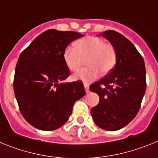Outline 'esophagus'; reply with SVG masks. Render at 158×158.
Segmentation results:
<instances>
[{"label": "esophagus", "instance_id": "obj_1", "mask_svg": "<svg viewBox=\"0 0 158 158\" xmlns=\"http://www.w3.org/2000/svg\"><path fill=\"white\" fill-rule=\"evenodd\" d=\"M84 88H85V90H86V93H88L89 92V84H87V83H84Z\"/></svg>", "mask_w": 158, "mask_h": 158}]
</instances>
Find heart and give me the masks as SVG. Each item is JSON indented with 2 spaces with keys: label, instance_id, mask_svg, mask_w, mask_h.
Returning <instances> with one entry per match:
<instances>
[{
  "label": "heart",
  "instance_id": "b5f03b06",
  "mask_svg": "<svg viewBox=\"0 0 158 158\" xmlns=\"http://www.w3.org/2000/svg\"><path fill=\"white\" fill-rule=\"evenodd\" d=\"M75 48L68 46L64 49L63 59L66 67L71 71L79 69L82 59H86L87 68L80 69L74 78L87 83L97 79L99 71L107 74L114 68L117 54L111 45L106 44L102 40L94 36H87L78 40Z\"/></svg>",
  "mask_w": 158,
  "mask_h": 158
}]
</instances>
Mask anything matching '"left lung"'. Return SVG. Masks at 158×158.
Listing matches in <instances>:
<instances>
[{"instance_id": "1", "label": "left lung", "mask_w": 158, "mask_h": 158, "mask_svg": "<svg viewBox=\"0 0 158 158\" xmlns=\"http://www.w3.org/2000/svg\"><path fill=\"white\" fill-rule=\"evenodd\" d=\"M99 35L111 44L117 61L106 76L90 87L99 96L90 114L98 127L115 131L130 123L139 110L146 89L145 63L134 45L118 31L107 30Z\"/></svg>"}]
</instances>
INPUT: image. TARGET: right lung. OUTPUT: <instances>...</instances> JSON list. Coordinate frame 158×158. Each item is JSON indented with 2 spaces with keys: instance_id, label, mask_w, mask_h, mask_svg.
Masks as SVG:
<instances>
[{
  "instance_id": "1",
  "label": "right lung",
  "mask_w": 158,
  "mask_h": 158,
  "mask_svg": "<svg viewBox=\"0 0 158 158\" xmlns=\"http://www.w3.org/2000/svg\"><path fill=\"white\" fill-rule=\"evenodd\" d=\"M83 36L76 31L49 29L23 51L15 70V96L27 122L41 130H54L67 123L74 103L85 95L79 81L64 83L70 71L63 53Z\"/></svg>"
}]
</instances>
